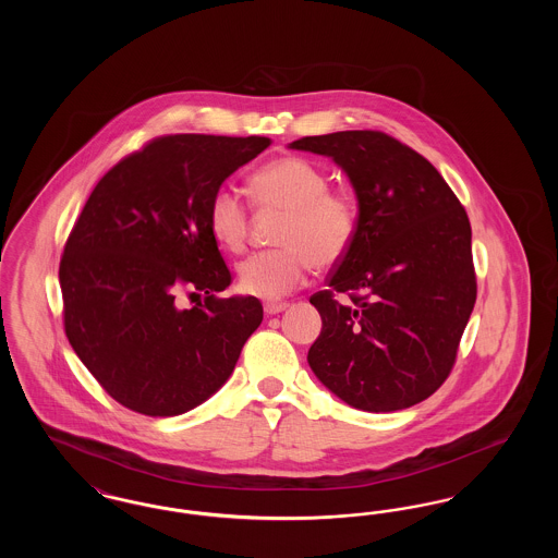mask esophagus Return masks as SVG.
<instances>
[{"instance_id":"1","label":"esophagus","mask_w":558,"mask_h":558,"mask_svg":"<svg viewBox=\"0 0 558 558\" xmlns=\"http://www.w3.org/2000/svg\"><path fill=\"white\" fill-rule=\"evenodd\" d=\"M289 305L287 303H266V314L267 316H276V314H280V312H284Z\"/></svg>"}]
</instances>
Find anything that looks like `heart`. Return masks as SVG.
Here are the masks:
<instances>
[{"label":"heart","instance_id":"obj_1","mask_svg":"<svg viewBox=\"0 0 558 558\" xmlns=\"http://www.w3.org/2000/svg\"><path fill=\"white\" fill-rule=\"evenodd\" d=\"M251 194L262 209L284 211L276 232L278 248L246 257L239 266L242 291L280 299L301 287L312 269L339 264L357 230V207L345 192L328 187L326 173L301 157L271 160L251 175ZM215 240L239 253L248 234V209L230 187L215 190L209 203Z\"/></svg>","mask_w":558,"mask_h":558}]
</instances>
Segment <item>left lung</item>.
I'll return each instance as SVG.
<instances>
[{
	"label": "left lung",
	"mask_w": 558,
	"mask_h": 558,
	"mask_svg": "<svg viewBox=\"0 0 558 558\" xmlns=\"http://www.w3.org/2000/svg\"><path fill=\"white\" fill-rule=\"evenodd\" d=\"M289 148L335 160L360 211L328 291L310 299L322 318L312 371L364 412L421 403L448 378L477 299L466 211L425 157L387 133L310 135Z\"/></svg>",
	"instance_id": "left-lung-1"
}]
</instances>
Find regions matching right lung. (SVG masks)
Instances as JSON below:
<instances>
[{
	"label": "right lung",
	"instance_id": "1",
	"mask_svg": "<svg viewBox=\"0 0 558 558\" xmlns=\"http://www.w3.org/2000/svg\"><path fill=\"white\" fill-rule=\"evenodd\" d=\"M269 137L178 133L117 162L89 194L60 259L64 330L121 405L178 416L230 378L264 319L232 282L209 228L215 190ZM206 294L186 311L181 292Z\"/></svg>",
	"mask_w": 558,
	"mask_h": 558
}]
</instances>
